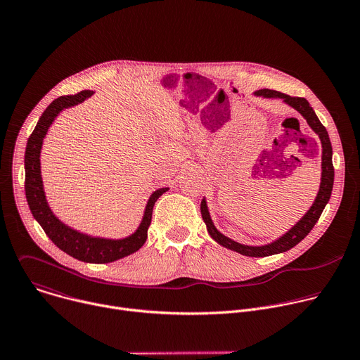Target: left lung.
Returning a JSON list of instances; mask_svg holds the SVG:
<instances>
[{
  "instance_id": "8db88e82",
  "label": "left lung",
  "mask_w": 360,
  "mask_h": 360,
  "mask_svg": "<svg viewBox=\"0 0 360 360\" xmlns=\"http://www.w3.org/2000/svg\"><path fill=\"white\" fill-rule=\"evenodd\" d=\"M258 95H264L268 98H282L286 104H289L296 111H299L303 115V118L307 121V124L311 125V128L319 135L321 142H322V182H321V189L318 192V196L311 207V210L307 211V214L282 238H279L274 243H269L265 246L240 245V243L226 238L225 235H222L212 224V219H211L208 208H207V202H205V199L200 202L202 219L205 224H207L208 232L212 236V239H215L219 245H222L231 250H235L245 256H253V258H261V256H269V255L286 252V250L292 249L293 246H296L307 233H309L314 229L315 224L319 221V218L326 207V203L330 199V193H332V188H333V176H335V169H333V164H332V145H330L328 131L322 125L319 118L316 117L314 108L309 105V102H307L304 98L290 96L288 94H283V92H279L275 89H261V91H258Z\"/></svg>"
}]
</instances>
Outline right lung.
<instances>
[{
  "label": "right lung",
  "instance_id": "1",
  "mask_svg": "<svg viewBox=\"0 0 360 360\" xmlns=\"http://www.w3.org/2000/svg\"><path fill=\"white\" fill-rule=\"evenodd\" d=\"M94 92L92 91H81L75 95H64L54 99L48 108L41 115L35 129L28 138L27 149H25V196L31 214L38 221L46 236L53 240L61 250L68 253L72 258L89 262V264H108L118 261L124 256H128L136 252L146 240L148 228L152 219V210L155 205L157 199L168 191V188H162L153 192L146 203V210L143 219L138 228V231L120 240L111 239H101V238H91L82 235L63 222H60L51 210L48 208L45 195L42 191V181H41V171H39V153L42 138L45 136L48 127L53 124L54 118L68 107H74L79 102L89 98Z\"/></svg>",
  "mask_w": 360,
  "mask_h": 360
}]
</instances>
